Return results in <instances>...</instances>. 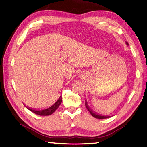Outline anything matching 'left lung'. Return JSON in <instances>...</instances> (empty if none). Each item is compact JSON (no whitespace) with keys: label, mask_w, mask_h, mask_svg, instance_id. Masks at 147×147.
<instances>
[{"label":"left lung","mask_w":147,"mask_h":147,"mask_svg":"<svg viewBox=\"0 0 147 147\" xmlns=\"http://www.w3.org/2000/svg\"><path fill=\"white\" fill-rule=\"evenodd\" d=\"M126 45L129 46V44H128L127 42H126ZM85 106H86V108H87V109L88 110V111L90 113V114L92 115V116H93L95 118H97V119H107V118L112 117V116H105V115L99 114L98 113H96V112L93 111L90 108V106H88V103H87L86 100H85Z\"/></svg>","instance_id":"8db88e82"}]
</instances>
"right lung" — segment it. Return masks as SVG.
Listing matches in <instances>:
<instances>
[{"label": "right lung", "mask_w": 147, "mask_h": 147, "mask_svg": "<svg viewBox=\"0 0 147 147\" xmlns=\"http://www.w3.org/2000/svg\"><path fill=\"white\" fill-rule=\"evenodd\" d=\"M62 101V96H61L59 98L57 101L55 102L54 105H53L52 106L49 107V108H45L43 109H36L29 108V107H27V106H26V108L28 109L31 111V112L35 113L36 114L39 115V116H49V115L52 114L53 113H54L55 111L59 108V106L61 104Z\"/></svg>", "instance_id": "1"}]
</instances>
